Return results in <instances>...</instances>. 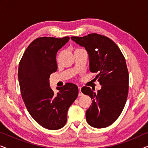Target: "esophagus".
<instances>
[{"instance_id": "1", "label": "esophagus", "mask_w": 148, "mask_h": 148, "mask_svg": "<svg viewBox=\"0 0 148 148\" xmlns=\"http://www.w3.org/2000/svg\"><path fill=\"white\" fill-rule=\"evenodd\" d=\"M79 96H83V93L82 92V91H81V89H82V88H81V87L79 86Z\"/></svg>"}]
</instances>
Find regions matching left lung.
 I'll use <instances>...</instances> for the list:
<instances>
[{
  "instance_id": "left-lung-1",
  "label": "left lung",
  "mask_w": 148,
  "mask_h": 148,
  "mask_svg": "<svg viewBox=\"0 0 148 148\" xmlns=\"http://www.w3.org/2000/svg\"><path fill=\"white\" fill-rule=\"evenodd\" d=\"M84 46L90 57V71L97 73L102 86L95 92L84 86L82 92L92 98L86 111V121L95 128H105L112 125L122 112L129 92V72L125 56L118 46L110 38L98 34L84 37L71 38Z\"/></svg>"
}]
</instances>
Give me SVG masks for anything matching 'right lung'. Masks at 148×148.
Masks as SVG:
<instances>
[{"label": "right lung", "instance_id": "right-lung-1", "mask_svg": "<svg viewBox=\"0 0 148 148\" xmlns=\"http://www.w3.org/2000/svg\"><path fill=\"white\" fill-rule=\"evenodd\" d=\"M69 39L68 36L36 38L19 64L20 90L27 110L38 124L50 130L65 125L68 109L78 96L75 84L66 83L55 94L49 84L50 75L57 71L56 53Z\"/></svg>", "mask_w": 148, "mask_h": 148}]
</instances>
